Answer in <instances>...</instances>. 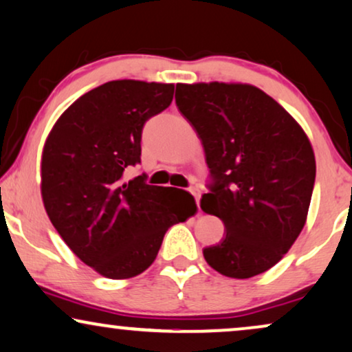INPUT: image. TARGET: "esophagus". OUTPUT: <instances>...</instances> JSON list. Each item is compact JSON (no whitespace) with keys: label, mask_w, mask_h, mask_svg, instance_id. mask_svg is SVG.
I'll return each mask as SVG.
<instances>
[{"label":"esophagus","mask_w":352,"mask_h":352,"mask_svg":"<svg viewBox=\"0 0 352 352\" xmlns=\"http://www.w3.org/2000/svg\"><path fill=\"white\" fill-rule=\"evenodd\" d=\"M190 193L195 196V199H196V204H198V208H199V199H201V190L198 188V186H193V188H190Z\"/></svg>","instance_id":"1"}]
</instances>
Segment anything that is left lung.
Returning a JSON list of instances; mask_svg holds the SVG:
<instances>
[{
    "instance_id": "left-lung-1",
    "label": "left lung",
    "mask_w": 352,
    "mask_h": 352,
    "mask_svg": "<svg viewBox=\"0 0 352 352\" xmlns=\"http://www.w3.org/2000/svg\"><path fill=\"white\" fill-rule=\"evenodd\" d=\"M175 102L198 133L210 172L201 209L217 215L227 232L204 248L206 262L232 278L269 270L306 223L316 182L311 142L274 98L252 85L179 83Z\"/></svg>"
}]
</instances>
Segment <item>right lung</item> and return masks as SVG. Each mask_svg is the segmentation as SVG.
I'll return each instance as SVG.
<instances>
[{"instance_id":"1","label":"right lung","mask_w":352,"mask_h":352,"mask_svg":"<svg viewBox=\"0 0 352 352\" xmlns=\"http://www.w3.org/2000/svg\"><path fill=\"white\" fill-rule=\"evenodd\" d=\"M172 83L112 80L70 104L46 138L41 196L46 214L74 254L102 277L132 278L156 259L173 223L196 212L188 191L129 184L142 162V132L170 106Z\"/></svg>"}]
</instances>
